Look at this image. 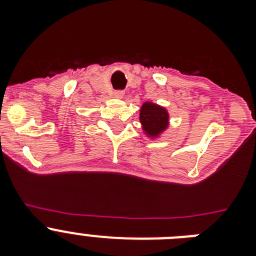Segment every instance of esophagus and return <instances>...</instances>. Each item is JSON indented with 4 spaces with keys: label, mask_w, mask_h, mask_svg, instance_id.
Returning <instances> with one entry per match:
<instances>
[{
    "label": "esophagus",
    "mask_w": 256,
    "mask_h": 256,
    "mask_svg": "<svg viewBox=\"0 0 256 256\" xmlns=\"http://www.w3.org/2000/svg\"><path fill=\"white\" fill-rule=\"evenodd\" d=\"M114 96L115 97H123L124 96V91H122V90H116V91L114 92Z\"/></svg>",
    "instance_id": "34e87169"
}]
</instances>
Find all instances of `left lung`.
I'll use <instances>...</instances> for the list:
<instances>
[{
  "mask_svg": "<svg viewBox=\"0 0 256 256\" xmlns=\"http://www.w3.org/2000/svg\"><path fill=\"white\" fill-rule=\"evenodd\" d=\"M140 119H141V123L144 124V130L150 134H156V133L162 132L166 126L168 114L160 106L148 102L142 106Z\"/></svg>",
  "mask_w": 256,
  "mask_h": 256,
  "instance_id": "obj_1",
  "label": "left lung"
}]
</instances>
